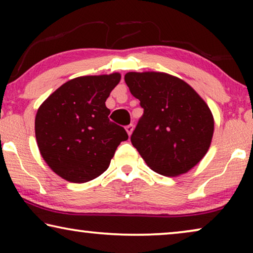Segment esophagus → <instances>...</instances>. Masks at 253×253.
Returning a JSON list of instances; mask_svg holds the SVG:
<instances>
[{"instance_id":"34e87169","label":"esophagus","mask_w":253,"mask_h":253,"mask_svg":"<svg viewBox=\"0 0 253 253\" xmlns=\"http://www.w3.org/2000/svg\"><path fill=\"white\" fill-rule=\"evenodd\" d=\"M126 130L127 134H129V136H131V133H132V131H133V124H129V126H126Z\"/></svg>"}]
</instances>
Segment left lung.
<instances>
[{"label":"left lung","instance_id":"obj_1","mask_svg":"<svg viewBox=\"0 0 253 253\" xmlns=\"http://www.w3.org/2000/svg\"><path fill=\"white\" fill-rule=\"evenodd\" d=\"M124 81L144 108L131 143L158 174L188 172L212 141L214 119L207 103L188 83L165 72H127Z\"/></svg>","mask_w":253,"mask_h":253}]
</instances>
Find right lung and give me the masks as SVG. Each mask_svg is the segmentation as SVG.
Here are the masks:
<instances>
[{
    "label": "right lung",
    "mask_w": 253,
    "mask_h": 253,
    "mask_svg": "<svg viewBox=\"0 0 253 253\" xmlns=\"http://www.w3.org/2000/svg\"><path fill=\"white\" fill-rule=\"evenodd\" d=\"M121 75L71 79L48 96L36 115V138L51 170L72 183H85L107 170L124 127L109 120L106 100Z\"/></svg>",
    "instance_id": "add662e5"
}]
</instances>
